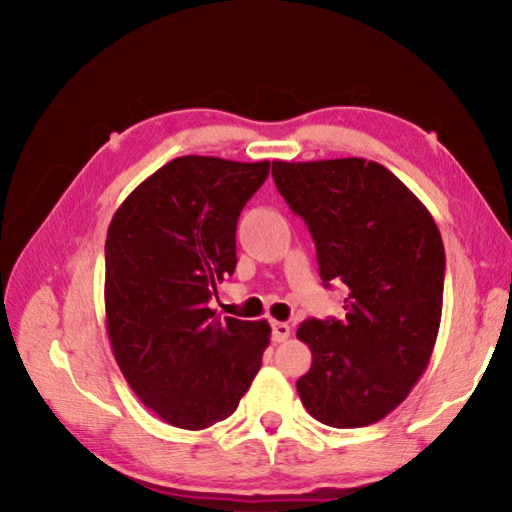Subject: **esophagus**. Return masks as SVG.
Returning a JSON list of instances; mask_svg holds the SVG:
<instances>
[{"mask_svg":"<svg viewBox=\"0 0 512 512\" xmlns=\"http://www.w3.org/2000/svg\"><path fill=\"white\" fill-rule=\"evenodd\" d=\"M271 327H273V341H275V343H282V341L289 339L291 327H289L287 323H280V320H273Z\"/></svg>","mask_w":512,"mask_h":512,"instance_id":"esophagus-1","label":"esophagus"}]
</instances>
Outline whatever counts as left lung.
Wrapping results in <instances>:
<instances>
[{
	"label": "left lung",
	"instance_id": "8db88e82",
	"mask_svg": "<svg viewBox=\"0 0 512 512\" xmlns=\"http://www.w3.org/2000/svg\"><path fill=\"white\" fill-rule=\"evenodd\" d=\"M273 180L314 237L320 280L350 289L343 320H307L298 395L318 422L368 427L427 370L443 316L438 225L400 178L363 158L273 162Z\"/></svg>",
	"mask_w": 512,
	"mask_h": 512
}]
</instances>
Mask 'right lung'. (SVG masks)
Listing matches in <instances>:
<instances>
[{
  "mask_svg": "<svg viewBox=\"0 0 512 512\" xmlns=\"http://www.w3.org/2000/svg\"><path fill=\"white\" fill-rule=\"evenodd\" d=\"M271 162L183 155L137 185L106 239V329L121 375L180 429L235 413L271 341L266 320H221L207 302L237 266L239 214Z\"/></svg>",
  "mask_w": 512,
  "mask_h": 512,
  "instance_id": "right-lung-1",
  "label": "right lung"
}]
</instances>
